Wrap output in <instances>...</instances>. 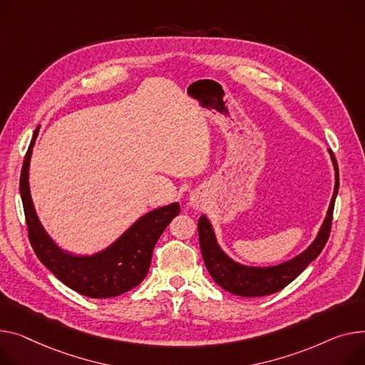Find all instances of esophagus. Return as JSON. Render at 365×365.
Returning a JSON list of instances; mask_svg holds the SVG:
<instances>
[{
    "mask_svg": "<svg viewBox=\"0 0 365 365\" xmlns=\"http://www.w3.org/2000/svg\"><path fill=\"white\" fill-rule=\"evenodd\" d=\"M190 204H192V207L200 208V207H202V198L198 195V193H193V195L190 197Z\"/></svg>",
    "mask_w": 365,
    "mask_h": 365,
    "instance_id": "esophagus-1",
    "label": "esophagus"
}]
</instances>
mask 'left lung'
<instances>
[{
	"label": "left lung",
	"mask_w": 365,
	"mask_h": 365,
	"mask_svg": "<svg viewBox=\"0 0 365 365\" xmlns=\"http://www.w3.org/2000/svg\"><path fill=\"white\" fill-rule=\"evenodd\" d=\"M333 165H334V192L330 201V207L327 215L324 218V223L315 237V240L305 250L302 254L295 257L294 259H289L283 264L273 265V267H247L235 262L230 259L222 248L218 247L215 235L212 227L205 215H201L198 220V235H200V247L202 252V258L205 267L214 282L222 286L225 290L237 297H265L279 292L283 287H286L290 282L295 280L305 269L311 261H314L323 251L326 242L330 236L331 220H333V208L334 201L339 190V168L334 154L329 150Z\"/></svg>",
	"instance_id": "8db88e82"
}]
</instances>
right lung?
<instances>
[{
	"label": "right lung",
	"mask_w": 365,
	"mask_h": 365,
	"mask_svg": "<svg viewBox=\"0 0 365 365\" xmlns=\"http://www.w3.org/2000/svg\"><path fill=\"white\" fill-rule=\"evenodd\" d=\"M38 130L39 128L24 155L20 175V195L29 240L36 257L58 280L81 295L111 298L128 292L147 276L157 240L180 212L179 204H170L142 215L111 247L98 254L78 257L61 251L43 230L31 198L29 163Z\"/></svg>",
	"instance_id": "add662e5"
}]
</instances>
